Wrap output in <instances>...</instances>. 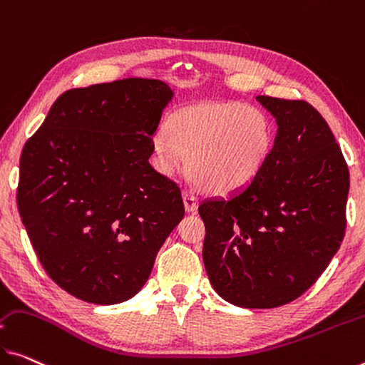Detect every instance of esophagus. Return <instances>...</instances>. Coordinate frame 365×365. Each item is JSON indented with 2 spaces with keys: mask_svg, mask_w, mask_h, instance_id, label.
<instances>
[{
  "mask_svg": "<svg viewBox=\"0 0 365 365\" xmlns=\"http://www.w3.org/2000/svg\"><path fill=\"white\" fill-rule=\"evenodd\" d=\"M182 200H184V207H186L187 214H194V212L197 210L199 202H197V197L194 195V192H190V190H184Z\"/></svg>",
  "mask_w": 365,
  "mask_h": 365,
  "instance_id": "1",
  "label": "esophagus"
}]
</instances>
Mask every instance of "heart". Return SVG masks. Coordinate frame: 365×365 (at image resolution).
<instances>
[{"mask_svg": "<svg viewBox=\"0 0 365 365\" xmlns=\"http://www.w3.org/2000/svg\"><path fill=\"white\" fill-rule=\"evenodd\" d=\"M274 143L264 110L238 101L199 103L173 110L165 132L151 140L150 160L160 175L186 168L207 192L228 195L245 189L262 171Z\"/></svg>", "mask_w": 365, "mask_h": 365, "instance_id": "1", "label": "heart"}]
</instances>
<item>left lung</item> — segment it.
Instances as JSON below:
<instances>
[{"label": "left lung", "instance_id": "8db88e82", "mask_svg": "<svg viewBox=\"0 0 365 365\" xmlns=\"http://www.w3.org/2000/svg\"><path fill=\"white\" fill-rule=\"evenodd\" d=\"M256 99L276 117L274 147L250 186L199 205L202 257L222 299L274 308L307 292L339 250L349 171L331 128L312 104Z\"/></svg>", "mask_w": 365, "mask_h": 365}]
</instances>
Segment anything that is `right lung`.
<instances>
[{
	"label": "right lung",
	"mask_w": 365,
	"mask_h": 365,
	"mask_svg": "<svg viewBox=\"0 0 365 365\" xmlns=\"http://www.w3.org/2000/svg\"><path fill=\"white\" fill-rule=\"evenodd\" d=\"M171 98L145 78L68 89L22 148L21 220L50 279L76 299H132L182 220L181 189L148 163Z\"/></svg>",
	"instance_id": "add662e5"
}]
</instances>
